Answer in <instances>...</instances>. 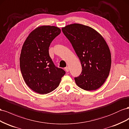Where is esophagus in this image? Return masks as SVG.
<instances>
[{
	"mask_svg": "<svg viewBox=\"0 0 129 129\" xmlns=\"http://www.w3.org/2000/svg\"><path fill=\"white\" fill-rule=\"evenodd\" d=\"M65 71H67V72H69V67H66L65 68Z\"/></svg>",
	"mask_w": 129,
	"mask_h": 129,
	"instance_id": "obj_1",
	"label": "esophagus"
}]
</instances>
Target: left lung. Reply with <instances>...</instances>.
<instances>
[{"mask_svg":"<svg viewBox=\"0 0 129 129\" xmlns=\"http://www.w3.org/2000/svg\"><path fill=\"white\" fill-rule=\"evenodd\" d=\"M61 30L82 64L81 74L75 78L76 84L87 91L98 89L105 82L111 68V53L105 40L93 28L82 24L68 25Z\"/></svg>","mask_w":129,"mask_h":129,"instance_id":"left-lung-1","label":"left lung"}]
</instances>
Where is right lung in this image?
Here are the masks:
<instances>
[{"label": "right lung", "instance_id": "add662e5", "mask_svg": "<svg viewBox=\"0 0 129 129\" xmlns=\"http://www.w3.org/2000/svg\"><path fill=\"white\" fill-rule=\"evenodd\" d=\"M61 30L54 26H41L32 31L22 47L20 68L27 85L39 94L51 92L59 85L65 74L54 65L49 49L52 40Z\"/></svg>", "mask_w": 129, "mask_h": 129}]
</instances>
